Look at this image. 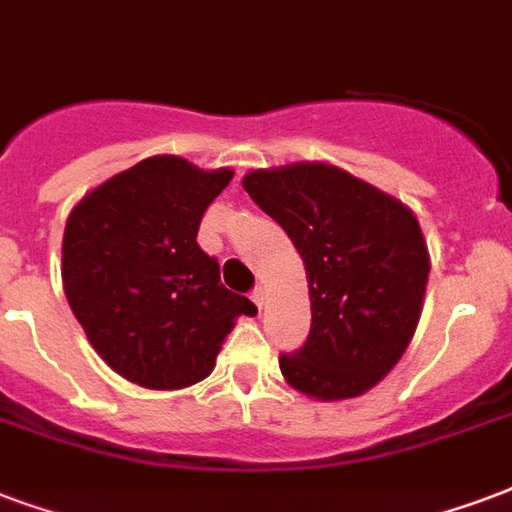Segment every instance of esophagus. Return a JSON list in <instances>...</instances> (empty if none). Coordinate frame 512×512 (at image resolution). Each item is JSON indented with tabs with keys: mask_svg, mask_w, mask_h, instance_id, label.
Here are the masks:
<instances>
[{
	"mask_svg": "<svg viewBox=\"0 0 512 512\" xmlns=\"http://www.w3.org/2000/svg\"><path fill=\"white\" fill-rule=\"evenodd\" d=\"M264 297H267V291H264V288H261V286H256L251 291V299H253V305H256V307L264 305Z\"/></svg>",
	"mask_w": 512,
	"mask_h": 512,
	"instance_id": "1",
	"label": "esophagus"
}]
</instances>
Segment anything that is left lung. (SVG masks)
<instances>
[{"mask_svg":"<svg viewBox=\"0 0 512 512\" xmlns=\"http://www.w3.org/2000/svg\"><path fill=\"white\" fill-rule=\"evenodd\" d=\"M305 261L310 334L280 372L315 399H351L391 372L416 332L429 253L416 215L329 164L256 169L242 180Z\"/></svg>","mask_w":512,"mask_h":512,"instance_id":"8db88e82","label":"left lung"}]
</instances>
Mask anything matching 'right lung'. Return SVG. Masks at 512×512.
<instances>
[{"label":"right lung","instance_id":"add662e5","mask_svg":"<svg viewBox=\"0 0 512 512\" xmlns=\"http://www.w3.org/2000/svg\"><path fill=\"white\" fill-rule=\"evenodd\" d=\"M232 180L178 156H153L94 188L69 213L61 278L88 343L145 388H183L215 367L251 299L221 283L199 221Z\"/></svg>","mask_w":512,"mask_h":512}]
</instances>
